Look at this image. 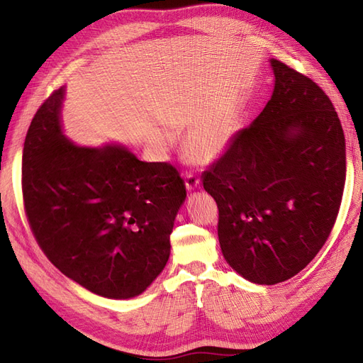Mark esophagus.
<instances>
[{
  "mask_svg": "<svg viewBox=\"0 0 363 363\" xmlns=\"http://www.w3.org/2000/svg\"><path fill=\"white\" fill-rule=\"evenodd\" d=\"M184 184H186V189L188 191H194L196 186L200 184V179L196 177V175H194V174H186L184 175Z\"/></svg>",
  "mask_w": 363,
  "mask_h": 363,
  "instance_id": "1",
  "label": "esophagus"
}]
</instances>
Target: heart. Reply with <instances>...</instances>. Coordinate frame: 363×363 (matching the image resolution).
<instances>
[{"label":"heart","mask_w":363,"mask_h":363,"mask_svg":"<svg viewBox=\"0 0 363 363\" xmlns=\"http://www.w3.org/2000/svg\"><path fill=\"white\" fill-rule=\"evenodd\" d=\"M239 131V115L233 108H221L199 121L183 138V152L200 163L221 157Z\"/></svg>","instance_id":"heart-1"}]
</instances>
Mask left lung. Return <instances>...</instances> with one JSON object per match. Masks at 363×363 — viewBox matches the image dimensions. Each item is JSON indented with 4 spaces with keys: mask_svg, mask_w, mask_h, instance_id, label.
<instances>
[{
    "mask_svg": "<svg viewBox=\"0 0 363 363\" xmlns=\"http://www.w3.org/2000/svg\"><path fill=\"white\" fill-rule=\"evenodd\" d=\"M274 91L203 174L223 256L256 284L289 280L330 235L345 184V138L320 86L271 59Z\"/></svg>",
    "mask_w": 363,
    "mask_h": 363,
    "instance_id": "8db88e82",
    "label": "left lung"
}]
</instances>
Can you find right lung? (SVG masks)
Listing matches in <instances>:
<instances>
[{
    "label": "right lung",
    "mask_w": 363,
    "mask_h": 363,
    "mask_svg": "<svg viewBox=\"0 0 363 363\" xmlns=\"http://www.w3.org/2000/svg\"><path fill=\"white\" fill-rule=\"evenodd\" d=\"M65 87L33 118L23 151V194L39 247L84 289L113 300L140 295L169 259L186 186L168 163L125 145H77L63 133Z\"/></svg>",
    "instance_id": "obj_1"
}]
</instances>
